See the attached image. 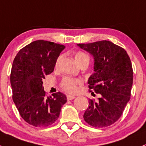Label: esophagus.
I'll list each match as a JSON object with an SVG mask.
<instances>
[{
	"mask_svg": "<svg viewBox=\"0 0 146 146\" xmlns=\"http://www.w3.org/2000/svg\"><path fill=\"white\" fill-rule=\"evenodd\" d=\"M67 100H73V99H75V96H72V95H67Z\"/></svg>",
	"mask_w": 146,
	"mask_h": 146,
	"instance_id": "1",
	"label": "esophagus"
}]
</instances>
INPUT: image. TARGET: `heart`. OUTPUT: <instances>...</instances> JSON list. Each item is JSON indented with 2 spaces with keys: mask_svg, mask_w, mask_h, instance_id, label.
I'll list each match as a JSON object with an SVG mask.
<instances>
[{
  "mask_svg": "<svg viewBox=\"0 0 146 146\" xmlns=\"http://www.w3.org/2000/svg\"><path fill=\"white\" fill-rule=\"evenodd\" d=\"M60 58L57 60V64H58V61H59ZM74 58H75L76 62V63L80 65L83 62H88L89 63V57L86 53H84V52L82 51H78L74 55ZM82 83V81L80 79H73V78H70V77H65L62 80L61 82V87L64 91L69 94H75L77 91L78 89V85Z\"/></svg>",
  "mask_w": 146,
  "mask_h": 146,
  "instance_id": "heart-1",
  "label": "heart"
}]
</instances>
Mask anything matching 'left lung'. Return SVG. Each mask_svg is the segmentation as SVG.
Segmentation results:
<instances>
[{
    "mask_svg": "<svg viewBox=\"0 0 146 146\" xmlns=\"http://www.w3.org/2000/svg\"><path fill=\"white\" fill-rule=\"evenodd\" d=\"M77 45L94 56V73L88 84L100 94L98 101L89 100L84 121L95 128L110 126L122 116L130 100L133 84L131 59L124 49L109 41Z\"/></svg>",
    "mask_w": 146,
    "mask_h": 146,
    "instance_id": "obj_1",
    "label": "left lung"
}]
</instances>
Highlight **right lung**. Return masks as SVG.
Returning a JSON list of instances; mask_svg holds the SVG:
<instances>
[{
  "mask_svg": "<svg viewBox=\"0 0 146 146\" xmlns=\"http://www.w3.org/2000/svg\"><path fill=\"white\" fill-rule=\"evenodd\" d=\"M64 48L62 44L38 40L20 50L15 57L10 74L13 100L28 124L38 128L51 125L67 102L61 92L46 96L43 87L45 76L52 73Z\"/></svg>",
  "mask_w": 146,
  "mask_h": 146,
  "instance_id": "right-lung-1",
  "label": "right lung"
}]
</instances>
